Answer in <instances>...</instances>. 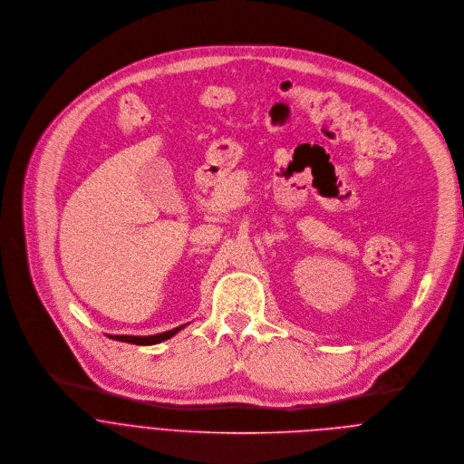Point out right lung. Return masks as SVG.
Masks as SVG:
<instances>
[{
  "label": "right lung",
  "mask_w": 464,
  "mask_h": 464,
  "mask_svg": "<svg viewBox=\"0 0 464 464\" xmlns=\"http://www.w3.org/2000/svg\"><path fill=\"white\" fill-rule=\"evenodd\" d=\"M187 325H180V327H175L171 331H166V333H159V334H151V336H130V334H110V338L113 340H119V342H128V343H135V345H153V343H159V342H164L168 338H171L173 334H177L180 329H184Z\"/></svg>",
  "instance_id": "add662e5"
}]
</instances>
